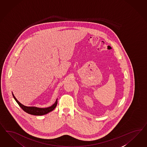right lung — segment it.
<instances>
[{"instance_id": "obj_1", "label": "right lung", "mask_w": 147, "mask_h": 147, "mask_svg": "<svg viewBox=\"0 0 147 147\" xmlns=\"http://www.w3.org/2000/svg\"><path fill=\"white\" fill-rule=\"evenodd\" d=\"M12 95H13L14 98L16 100L17 103L19 104V105L20 106V107H21V109L24 111H25L26 112L28 113L29 114L32 115H46V114L48 113L49 112L53 110L56 108V106L57 105V103H58V101H57V99L55 103L53 105H52L51 107H47V108L29 107H26L24 105H22V104L20 103V102L15 97V96H14L13 94H12Z\"/></svg>"}]
</instances>
